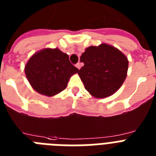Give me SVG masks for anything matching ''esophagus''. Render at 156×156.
Listing matches in <instances>:
<instances>
[{
  "label": "esophagus",
  "mask_w": 156,
  "mask_h": 156,
  "mask_svg": "<svg viewBox=\"0 0 156 156\" xmlns=\"http://www.w3.org/2000/svg\"><path fill=\"white\" fill-rule=\"evenodd\" d=\"M76 67L78 69H80V67H81V65H80V63H77L76 64Z\"/></svg>",
  "instance_id": "34e87169"
}]
</instances>
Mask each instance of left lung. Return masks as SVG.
Listing matches in <instances>:
<instances>
[{"instance_id":"left-lung-1","label":"left lung","mask_w":156,"mask_h":156,"mask_svg":"<svg viewBox=\"0 0 156 156\" xmlns=\"http://www.w3.org/2000/svg\"><path fill=\"white\" fill-rule=\"evenodd\" d=\"M84 63L79 71L86 90L97 98L112 95L119 89L126 77L127 58L110 45L102 43L89 47L81 55Z\"/></svg>"}]
</instances>
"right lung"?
<instances>
[{
    "label": "right lung",
    "instance_id": "add662e5",
    "mask_svg": "<svg viewBox=\"0 0 156 156\" xmlns=\"http://www.w3.org/2000/svg\"><path fill=\"white\" fill-rule=\"evenodd\" d=\"M78 71L71 63L68 55L57 48L37 52L25 67L27 80L34 89L47 97L64 90L70 77Z\"/></svg>",
    "mask_w": 156,
    "mask_h": 156
}]
</instances>
